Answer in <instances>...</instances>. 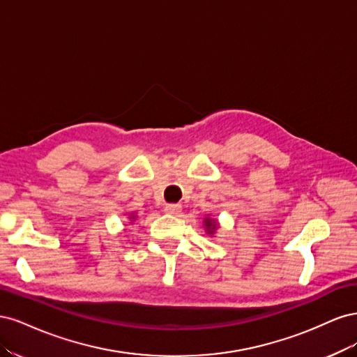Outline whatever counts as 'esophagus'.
Listing matches in <instances>:
<instances>
[{
  "instance_id": "34e87169",
  "label": "esophagus",
  "mask_w": 357,
  "mask_h": 357,
  "mask_svg": "<svg viewBox=\"0 0 357 357\" xmlns=\"http://www.w3.org/2000/svg\"><path fill=\"white\" fill-rule=\"evenodd\" d=\"M165 211H167L168 214L177 215V214H180V211H181V205H178V204H167V205H165Z\"/></svg>"
}]
</instances>
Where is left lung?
<instances>
[{
  "instance_id": "left-lung-1",
  "label": "left lung",
  "mask_w": 357,
  "mask_h": 357,
  "mask_svg": "<svg viewBox=\"0 0 357 357\" xmlns=\"http://www.w3.org/2000/svg\"><path fill=\"white\" fill-rule=\"evenodd\" d=\"M205 226H207V231H208V232H213L215 228H218V225H215V223L211 222V220H205Z\"/></svg>"
}]
</instances>
